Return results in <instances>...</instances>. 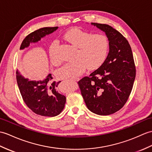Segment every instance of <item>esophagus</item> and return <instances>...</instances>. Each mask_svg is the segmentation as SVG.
<instances>
[{"mask_svg": "<svg viewBox=\"0 0 152 152\" xmlns=\"http://www.w3.org/2000/svg\"><path fill=\"white\" fill-rule=\"evenodd\" d=\"M72 81H74V82H77V81L79 80V78H75V79H72Z\"/></svg>", "mask_w": 152, "mask_h": 152, "instance_id": "1", "label": "esophagus"}]
</instances>
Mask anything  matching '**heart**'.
I'll return each instance as SVG.
<instances>
[{
  "mask_svg": "<svg viewBox=\"0 0 152 152\" xmlns=\"http://www.w3.org/2000/svg\"><path fill=\"white\" fill-rule=\"evenodd\" d=\"M64 39L77 48L76 61L67 63L58 69L57 75L61 79H75L88 69H96L103 64L109 52V40L102 34H93L80 28H74L65 34ZM58 41H54L49 48L50 61L58 65L60 59L58 55Z\"/></svg>",
  "mask_w": 152,
  "mask_h": 152,
  "instance_id": "b5f03b06",
  "label": "heart"
}]
</instances>
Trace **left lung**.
Wrapping results in <instances>:
<instances>
[{
  "mask_svg": "<svg viewBox=\"0 0 152 152\" xmlns=\"http://www.w3.org/2000/svg\"><path fill=\"white\" fill-rule=\"evenodd\" d=\"M106 34L109 51L103 64L80 80L79 85L87 108L99 115L120 110L132 92L136 69L128 40L108 24L91 23Z\"/></svg>",
  "mask_w": 152,
  "mask_h": 152,
  "instance_id": "left-lung-1",
  "label": "left lung"
}]
</instances>
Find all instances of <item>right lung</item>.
I'll return each instance as SVG.
<instances>
[{
  "mask_svg": "<svg viewBox=\"0 0 152 152\" xmlns=\"http://www.w3.org/2000/svg\"><path fill=\"white\" fill-rule=\"evenodd\" d=\"M58 28L45 27L33 31L24 38L20 49L37 43L41 38L54 32ZM17 82L24 103L35 113L45 116H55L60 114L65 107L66 97L58 93L57 88L61 82L53 81L51 74L43 80L33 81L25 78L17 71Z\"/></svg>",
  "mask_w": 152,
  "mask_h": 152,
  "instance_id": "add662e5",
  "label": "right lung"
}]
</instances>
